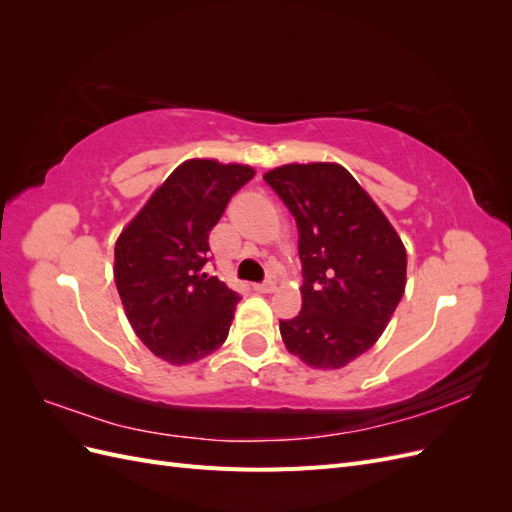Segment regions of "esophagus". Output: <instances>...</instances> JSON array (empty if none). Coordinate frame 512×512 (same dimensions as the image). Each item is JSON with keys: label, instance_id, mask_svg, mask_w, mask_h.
<instances>
[{"label": "esophagus", "instance_id": "obj_1", "mask_svg": "<svg viewBox=\"0 0 512 512\" xmlns=\"http://www.w3.org/2000/svg\"><path fill=\"white\" fill-rule=\"evenodd\" d=\"M275 282L273 280H267V282H262V284H254V290L256 292H262V294H271V292H275Z\"/></svg>", "mask_w": 512, "mask_h": 512}]
</instances>
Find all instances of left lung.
<instances>
[{
  "label": "left lung",
  "mask_w": 512,
  "mask_h": 512,
  "mask_svg": "<svg viewBox=\"0 0 512 512\" xmlns=\"http://www.w3.org/2000/svg\"><path fill=\"white\" fill-rule=\"evenodd\" d=\"M297 220L301 312L280 322L290 354L342 369L374 346L406 290L404 241L342 164H284L262 175Z\"/></svg>",
  "instance_id": "left-lung-1"
}]
</instances>
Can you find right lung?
Masks as SVG:
<instances>
[{"label": "right lung", "instance_id": "add662e5", "mask_svg": "<svg viewBox=\"0 0 512 512\" xmlns=\"http://www.w3.org/2000/svg\"><path fill=\"white\" fill-rule=\"evenodd\" d=\"M247 164L192 158L179 164L115 243V284L136 337L170 365L218 350L241 301L203 267L209 232L241 185Z\"/></svg>", "mask_w": 512, "mask_h": 512}]
</instances>
